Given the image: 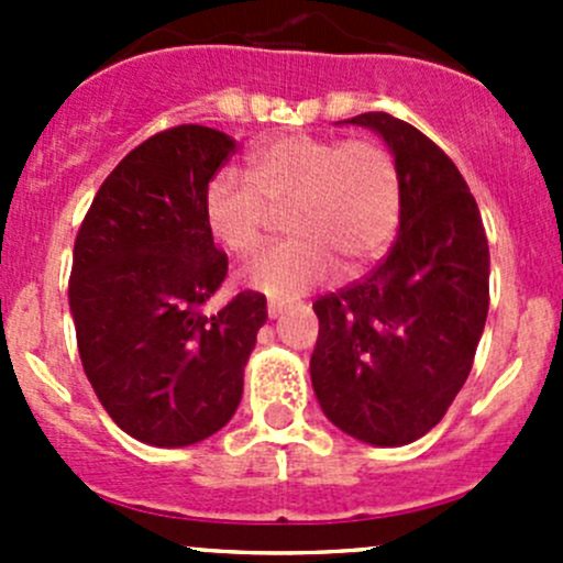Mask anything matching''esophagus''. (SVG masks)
Here are the masks:
<instances>
[{"instance_id":"esophagus-1","label":"esophagus","mask_w":563,"mask_h":563,"mask_svg":"<svg viewBox=\"0 0 563 563\" xmlns=\"http://www.w3.org/2000/svg\"><path fill=\"white\" fill-rule=\"evenodd\" d=\"M266 310H269V318H277V316L283 313V310H286V305H283V302H269V308H266Z\"/></svg>"}]
</instances>
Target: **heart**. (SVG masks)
<instances>
[{
	"label": "heart",
	"instance_id": "obj_1",
	"mask_svg": "<svg viewBox=\"0 0 563 563\" xmlns=\"http://www.w3.org/2000/svg\"><path fill=\"white\" fill-rule=\"evenodd\" d=\"M250 183L234 168L212 174L203 220L218 245L236 255L264 240L275 209H286L288 240L261 250L242 269L250 288L291 299L340 264L345 275L367 269L395 236L400 218V168L384 141L283 135L250 161Z\"/></svg>",
	"mask_w": 563,
	"mask_h": 563
}]
</instances>
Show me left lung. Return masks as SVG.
Segmentation results:
<instances>
[{
    "instance_id": "obj_1",
    "label": "left lung",
    "mask_w": 563,
    "mask_h": 563,
    "mask_svg": "<svg viewBox=\"0 0 563 563\" xmlns=\"http://www.w3.org/2000/svg\"><path fill=\"white\" fill-rule=\"evenodd\" d=\"M400 168V234L362 280L313 302L310 378L343 433L400 446L433 430L463 389L490 308L479 207L439 144L384 111L360 113Z\"/></svg>"
}]
</instances>
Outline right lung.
I'll return each mask as SVG.
<instances>
[{
  "instance_id": "add662e5",
  "label": "right lung",
  "mask_w": 563,
  "mask_h": 563,
  "mask_svg": "<svg viewBox=\"0 0 563 563\" xmlns=\"http://www.w3.org/2000/svg\"><path fill=\"white\" fill-rule=\"evenodd\" d=\"M234 150L203 124L155 133L106 176L78 229L67 294L84 373L144 444L209 439L242 400L266 297L242 291L214 316L201 310L229 275L203 190Z\"/></svg>"
}]
</instances>
